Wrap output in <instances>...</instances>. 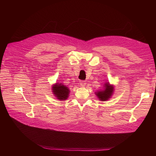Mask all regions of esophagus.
I'll use <instances>...</instances> for the list:
<instances>
[{
	"label": "esophagus",
	"instance_id": "esophagus-1",
	"mask_svg": "<svg viewBox=\"0 0 156 156\" xmlns=\"http://www.w3.org/2000/svg\"><path fill=\"white\" fill-rule=\"evenodd\" d=\"M79 84H80V85H81V87H84V86L86 85V81H80Z\"/></svg>",
	"mask_w": 156,
	"mask_h": 156
}]
</instances>
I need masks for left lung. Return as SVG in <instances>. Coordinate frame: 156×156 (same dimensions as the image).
<instances>
[{"instance_id":"obj_1","label":"left lung","mask_w":156,"mask_h":156,"mask_svg":"<svg viewBox=\"0 0 156 156\" xmlns=\"http://www.w3.org/2000/svg\"><path fill=\"white\" fill-rule=\"evenodd\" d=\"M113 92H114V87L111 85L109 83H105L103 89L96 92V94L100 101H105L111 98Z\"/></svg>"}]
</instances>
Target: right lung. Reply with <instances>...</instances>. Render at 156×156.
<instances>
[{
	"mask_svg": "<svg viewBox=\"0 0 156 156\" xmlns=\"http://www.w3.org/2000/svg\"><path fill=\"white\" fill-rule=\"evenodd\" d=\"M53 94L59 100H65L69 96V90L62 83H56L52 87Z\"/></svg>",
	"mask_w": 156,
	"mask_h": 156,
	"instance_id": "obj_1",
	"label": "right lung"
}]
</instances>
